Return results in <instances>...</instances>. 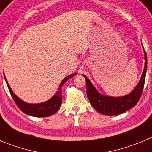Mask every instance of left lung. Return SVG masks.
Wrapping results in <instances>:
<instances>
[{
    "label": "left lung",
    "instance_id": "obj_1",
    "mask_svg": "<svg viewBox=\"0 0 152 152\" xmlns=\"http://www.w3.org/2000/svg\"><path fill=\"white\" fill-rule=\"evenodd\" d=\"M144 55L145 67L142 74V77L134 90L124 96L112 97L102 95L95 89L86 75H82L86 80V94L89 102L98 112L107 115H116L125 113L137 104L142 95L147 71V55L145 50Z\"/></svg>",
    "mask_w": 152,
    "mask_h": 152
}]
</instances>
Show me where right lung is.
<instances>
[{
	"instance_id": "obj_1",
	"label": "right lung",
	"mask_w": 152,
	"mask_h": 152,
	"mask_svg": "<svg viewBox=\"0 0 152 152\" xmlns=\"http://www.w3.org/2000/svg\"><path fill=\"white\" fill-rule=\"evenodd\" d=\"M77 74V73L72 74V75H69V76L65 77V78L62 80L61 83H60L58 89H57L55 95H53L51 99L48 100L47 102L39 104L27 103V102H24V101H22L21 99H20L19 98L12 92V89L10 88V85H9L8 82H7V79H6L5 75H4V78H5L6 83H7L8 89L9 90H10V94L12 95L14 102H15L17 106L18 107V108H19L23 113H24L27 114V115H31V116L47 117L54 114L59 109H60V105H61L62 103V86H63V84H64L69 79H70L71 77L75 76Z\"/></svg>"
}]
</instances>
